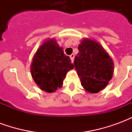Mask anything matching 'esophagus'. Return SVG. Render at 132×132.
I'll list each match as a JSON object with an SVG mask.
<instances>
[{
	"label": "esophagus",
	"instance_id": "esophagus-1",
	"mask_svg": "<svg viewBox=\"0 0 132 132\" xmlns=\"http://www.w3.org/2000/svg\"><path fill=\"white\" fill-rule=\"evenodd\" d=\"M74 57H75V55L73 54H72L71 55H70V58H71V59L72 62H73V60H74Z\"/></svg>",
	"mask_w": 132,
	"mask_h": 132
}]
</instances>
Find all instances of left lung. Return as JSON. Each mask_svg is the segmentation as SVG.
<instances>
[{
	"mask_svg": "<svg viewBox=\"0 0 132 132\" xmlns=\"http://www.w3.org/2000/svg\"><path fill=\"white\" fill-rule=\"evenodd\" d=\"M78 49L74 66L81 85L89 93L100 91L112 77L113 61L100 44L90 39H84Z\"/></svg>",
	"mask_w": 132,
	"mask_h": 132,
	"instance_id": "1",
	"label": "left lung"
}]
</instances>
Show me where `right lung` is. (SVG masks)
Listing matches in <instances>:
<instances>
[{
	"label": "right lung",
	"instance_id": "1",
	"mask_svg": "<svg viewBox=\"0 0 132 132\" xmlns=\"http://www.w3.org/2000/svg\"><path fill=\"white\" fill-rule=\"evenodd\" d=\"M73 67L70 57L64 54L62 48L52 39L37 50L31 65V73L40 89L52 93L62 86L66 73Z\"/></svg>",
	"mask_w": 132,
	"mask_h": 132
}]
</instances>
